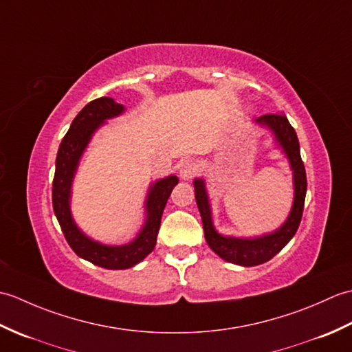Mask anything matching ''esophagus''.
I'll return each instance as SVG.
<instances>
[{
    "label": "esophagus",
    "instance_id": "1",
    "mask_svg": "<svg viewBox=\"0 0 352 352\" xmlns=\"http://www.w3.org/2000/svg\"><path fill=\"white\" fill-rule=\"evenodd\" d=\"M178 172H180V178L182 180H190L197 175L198 172V163L195 160H184L182 162L180 168H178Z\"/></svg>",
    "mask_w": 352,
    "mask_h": 352
}]
</instances>
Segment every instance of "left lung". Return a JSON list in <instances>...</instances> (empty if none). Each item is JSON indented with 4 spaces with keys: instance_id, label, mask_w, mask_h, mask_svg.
Masks as SVG:
<instances>
[{
    "instance_id": "8db88e82",
    "label": "left lung",
    "mask_w": 352,
    "mask_h": 352,
    "mask_svg": "<svg viewBox=\"0 0 352 352\" xmlns=\"http://www.w3.org/2000/svg\"><path fill=\"white\" fill-rule=\"evenodd\" d=\"M254 124L263 126V129L272 133L274 142L276 146L281 148L283 154L286 155L292 169V175H294V204H292L287 219L283 222L281 227L272 231V233L256 237H233L218 233L213 226L212 207L207 195L206 182L203 178L193 180L197 206L201 219H203L204 237L208 246L221 258L245 267L266 263L267 260L276 256L290 242V239L295 236L298 227H300L305 192H307V177H305V168L301 160L300 142H298L296 133L294 126L289 124L287 118L284 115H265L257 118Z\"/></svg>"
}]
</instances>
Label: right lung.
Masks as SVG:
<instances>
[{
    "instance_id": "right-lung-1",
    "label": "right lung",
    "mask_w": 352,
    "mask_h": 352,
    "mask_svg": "<svg viewBox=\"0 0 352 352\" xmlns=\"http://www.w3.org/2000/svg\"><path fill=\"white\" fill-rule=\"evenodd\" d=\"M125 107L109 96H101L85 106L74 119L58 146L56 174L52 180V208L72 251L78 257L104 269H129L140 263L154 250L159 234L163 208L172 189L178 184L177 175L160 178L149 186L145 199V222L138 236L124 245H104L86 236L71 213L72 183L81 157L91 144L95 131L109 119L122 115Z\"/></svg>"
}]
</instances>
